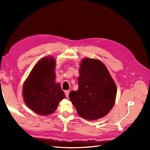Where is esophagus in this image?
Masks as SVG:
<instances>
[{
	"instance_id": "obj_1",
	"label": "esophagus",
	"mask_w": 150,
	"mask_h": 150,
	"mask_svg": "<svg viewBox=\"0 0 150 150\" xmlns=\"http://www.w3.org/2000/svg\"><path fill=\"white\" fill-rule=\"evenodd\" d=\"M69 93H70V91H69V90H66V91H65V96H66V97H67V98H69Z\"/></svg>"
}]
</instances>
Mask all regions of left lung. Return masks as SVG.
I'll return each mask as SVG.
<instances>
[{
    "mask_svg": "<svg viewBox=\"0 0 150 150\" xmlns=\"http://www.w3.org/2000/svg\"><path fill=\"white\" fill-rule=\"evenodd\" d=\"M79 89L69 94L70 101L82 118L96 120L108 114L115 103L117 88L106 67L98 59L81 60Z\"/></svg>",
    "mask_w": 150,
    "mask_h": 150,
    "instance_id": "left-lung-1",
    "label": "left lung"
}]
</instances>
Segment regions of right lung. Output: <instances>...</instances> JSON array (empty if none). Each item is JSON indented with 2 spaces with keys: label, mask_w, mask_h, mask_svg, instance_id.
<instances>
[{
  "label": "right lung",
  "mask_w": 150,
  "mask_h": 150,
  "mask_svg": "<svg viewBox=\"0 0 150 150\" xmlns=\"http://www.w3.org/2000/svg\"><path fill=\"white\" fill-rule=\"evenodd\" d=\"M55 60L46 57L36 64L23 86L26 106L43 115L52 114L65 96L59 83H55Z\"/></svg>",
  "instance_id": "1"
}]
</instances>
